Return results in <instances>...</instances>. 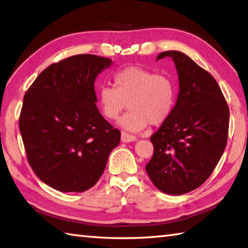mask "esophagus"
I'll return each mask as SVG.
<instances>
[{"mask_svg":"<svg viewBox=\"0 0 248 248\" xmlns=\"http://www.w3.org/2000/svg\"><path fill=\"white\" fill-rule=\"evenodd\" d=\"M134 140H136L135 136L125 132H121V141H123V143H131V141H134Z\"/></svg>","mask_w":248,"mask_h":248,"instance_id":"obj_1","label":"esophagus"}]
</instances>
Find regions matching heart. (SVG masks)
<instances>
[{
    "mask_svg": "<svg viewBox=\"0 0 248 248\" xmlns=\"http://www.w3.org/2000/svg\"><path fill=\"white\" fill-rule=\"evenodd\" d=\"M114 86H102L98 92L100 108L105 117L119 120V125L130 132H139L147 125H160L170 117L175 105L176 88L170 78L155 75L138 66H129L114 76Z\"/></svg>",
    "mask_w": 248,
    "mask_h": 248,
    "instance_id": "obj_1",
    "label": "heart"
}]
</instances>
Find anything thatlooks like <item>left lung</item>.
<instances>
[{
  "label": "left lung",
  "instance_id": "1",
  "mask_svg": "<svg viewBox=\"0 0 248 248\" xmlns=\"http://www.w3.org/2000/svg\"><path fill=\"white\" fill-rule=\"evenodd\" d=\"M171 57L179 93L170 117L151 136L155 152L146 171L161 192L182 195L199 187L214 170L227 144L229 108L217 82L180 51Z\"/></svg>",
  "mask_w": 248,
  "mask_h": 248
}]
</instances>
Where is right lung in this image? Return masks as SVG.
<instances>
[{"label": "right lung", "mask_w": 248, "mask_h": 248, "mask_svg": "<svg viewBox=\"0 0 248 248\" xmlns=\"http://www.w3.org/2000/svg\"><path fill=\"white\" fill-rule=\"evenodd\" d=\"M112 60L80 54L49 66L26 92L19 128L30 165L61 192L93 187L120 141L97 108L94 81Z\"/></svg>", "instance_id": "obj_1"}]
</instances>
